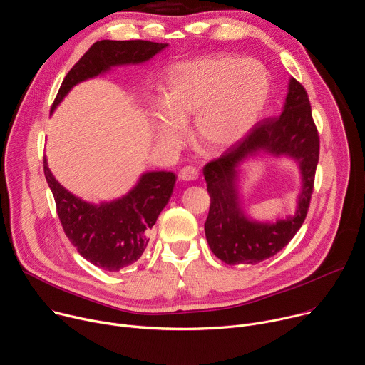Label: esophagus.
Here are the masks:
<instances>
[{"instance_id": "34e87169", "label": "esophagus", "mask_w": 365, "mask_h": 365, "mask_svg": "<svg viewBox=\"0 0 365 365\" xmlns=\"http://www.w3.org/2000/svg\"><path fill=\"white\" fill-rule=\"evenodd\" d=\"M197 179V170L195 168L186 166L179 172V180L180 182H192Z\"/></svg>"}]
</instances>
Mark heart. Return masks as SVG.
Masks as SVG:
<instances>
[{
  "label": "heart",
  "instance_id": "1",
  "mask_svg": "<svg viewBox=\"0 0 365 365\" xmlns=\"http://www.w3.org/2000/svg\"><path fill=\"white\" fill-rule=\"evenodd\" d=\"M269 96V73L257 61L220 55L175 65L163 106L151 113L154 137L165 148L179 147L183 125L195 115V138L207 150H227L250 134Z\"/></svg>",
  "mask_w": 365,
  "mask_h": 365
}]
</instances>
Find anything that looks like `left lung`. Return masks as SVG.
<instances>
[{
	"instance_id": "8db88e82",
	"label": "left lung",
	"mask_w": 365,
	"mask_h": 365,
	"mask_svg": "<svg viewBox=\"0 0 365 365\" xmlns=\"http://www.w3.org/2000/svg\"><path fill=\"white\" fill-rule=\"evenodd\" d=\"M262 153L294 160L302 180L295 214L273 223L252 220L240 206L239 168ZM318 160L319 135L310 102L304 88L292 78L282 114L259 123L228 153L203 168L211 196L205 235L212 252L225 264L235 266L257 264L284 248L306 218Z\"/></svg>"
}]
</instances>
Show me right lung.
<instances>
[{
	"label": "right lung",
	"instance_id": "1",
	"mask_svg": "<svg viewBox=\"0 0 365 365\" xmlns=\"http://www.w3.org/2000/svg\"><path fill=\"white\" fill-rule=\"evenodd\" d=\"M168 46L147 40L93 43L63 79L51 113L78 83L108 73L117 66L144 63ZM43 163L63 231L79 254L93 266L113 273L135 263L148 244L150 228L172 196L176 175L163 170L145 172L124 196L95 205L63 187L50 172L46 158Z\"/></svg>",
	"mask_w": 365,
	"mask_h": 365
}]
</instances>
